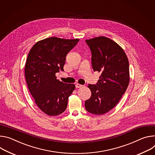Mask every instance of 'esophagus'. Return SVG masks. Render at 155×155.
I'll use <instances>...</instances> for the list:
<instances>
[{"label": "esophagus", "mask_w": 155, "mask_h": 155, "mask_svg": "<svg viewBox=\"0 0 155 155\" xmlns=\"http://www.w3.org/2000/svg\"><path fill=\"white\" fill-rule=\"evenodd\" d=\"M83 87L82 85H81V84H76V88H81V87Z\"/></svg>", "instance_id": "obj_1"}]
</instances>
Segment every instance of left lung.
<instances>
[{"label": "left lung", "mask_w": 155, "mask_h": 155, "mask_svg": "<svg viewBox=\"0 0 155 155\" xmlns=\"http://www.w3.org/2000/svg\"><path fill=\"white\" fill-rule=\"evenodd\" d=\"M92 54L94 71L101 73L96 84H89L92 95L85 101L86 110L104 114L116 105L129 83V64L124 50L111 39L98 37L85 40Z\"/></svg>", "instance_id": "left-lung-1"}]
</instances>
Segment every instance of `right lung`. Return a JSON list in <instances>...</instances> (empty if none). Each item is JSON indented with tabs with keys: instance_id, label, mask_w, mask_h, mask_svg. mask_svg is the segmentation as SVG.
<instances>
[{
	"instance_id": "add662e5",
	"label": "right lung",
	"mask_w": 155,
	"mask_h": 155,
	"mask_svg": "<svg viewBox=\"0 0 155 155\" xmlns=\"http://www.w3.org/2000/svg\"><path fill=\"white\" fill-rule=\"evenodd\" d=\"M79 41L47 38L36 42L28 54L25 70L28 87L38 107L48 116L65 111L75 89L74 84L57 79L55 74L64 71L66 57Z\"/></svg>"
}]
</instances>
